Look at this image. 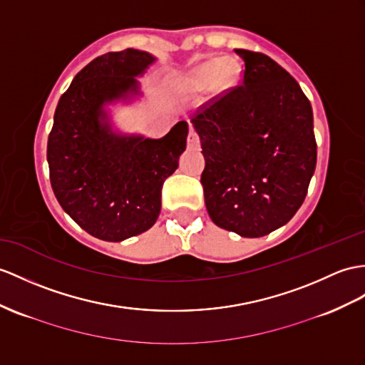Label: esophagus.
<instances>
[{"label":"esophagus","instance_id":"34e87169","mask_svg":"<svg viewBox=\"0 0 365 365\" xmlns=\"http://www.w3.org/2000/svg\"><path fill=\"white\" fill-rule=\"evenodd\" d=\"M198 145H200L198 133L195 131L193 128H190V131H189V136H187V147H189V148H197Z\"/></svg>","mask_w":365,"mask_h":365}]
</instances>
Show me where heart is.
Wrapping results in <instances>:
<instances>
[{
    "instance_id": "obj_1",
    "label": "heart",
    "mask_w": 365,
    "mask_h": 365,
    "mask_svg": "<svg viewBox=\"0 0 365 365\" xmlns=\"http://www.w3.org/2000/svg\"><path fill=\"white\" fill-rule=\"evenodd\" d=\"M238 76V68L234 61L226 60H210L207 63L195 69L190 76V82L198 90H206L212 83L218 90H227L235 83Z\"/></svg>"
}]
</instances>
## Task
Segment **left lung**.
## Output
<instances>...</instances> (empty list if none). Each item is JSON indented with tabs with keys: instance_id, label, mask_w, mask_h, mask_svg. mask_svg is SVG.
I'll use <instances>...</instances> for the list:
<instances>
[{
	"instance_id": "left-lung-1",
	"label": "left lung",
	"mask_w": 365,
	"mask_h": 365,
	"mask_svg": "<svg viewBox=\"0 0 365 365\" xmlns=\"http://www.w3.org/2000/svg\"><path fill=\"white\" fill-rule=\"evenodd\" d=\"M242 85L192 118L206 167L204 202L217 226L257 238L287 225L316 168L313 110L299 83L272 58L235 49Z\"/></svg>"
}]
</instances>
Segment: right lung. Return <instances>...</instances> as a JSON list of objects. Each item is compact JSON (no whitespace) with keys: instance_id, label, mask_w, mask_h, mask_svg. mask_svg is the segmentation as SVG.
<instances>
[{"instance_id":"obj_1","label":"right lung","mask_w":365,"mask_h":365,"mask_svg":"<svg viewBox=\"0 0 365 365\" xmlns=\"http://www.w3.org/2000/svg\"><path fill=\"white\" fill-rule=\"evenodd\" d=\"M156 58L125 49L94 58L61 94L48 139L51 185L60 206L88 234L105 242L139 235L161 212L164 181L185 150V120L161 139L119 135L103 103L139 93L136 76Z\"/></svg>"}]
</instances>
